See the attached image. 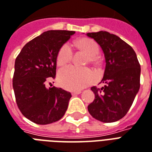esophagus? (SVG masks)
<instances>
[{
	"label": "esophagus",
	"instance_id": "esophagus-1",
	"mask_svg": "<svg viewBox=\"0 0 152 152\" xmlns=\"http://www.w3.org/2000/svg\"><path fill=\"white\" fill-rule=\"evenodd\" d=\"M81 93V91H72V96H76V95H79Z\"/></svg>",
	"mask_w": 152,
	"mask_h": 152
}]
</instances>
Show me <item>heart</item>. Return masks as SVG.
I'll use <instances>...</instances> for the list:
<instances>
[{"label": "heart", "mask_w": 152, "mask_h": 152, "mask_svg": "<svg viewBox=\"0 0 152 152\" xmlns=\"http://www.w3.org/2000/svg\"><path fill=\"white\" fill-rule=\"evenodd\" d=\"M79 48L84 50L89 56L91 62H96V56L99 53V45L95 40L84 38L77 41ZM72 48L68 43L64 44L59 49L56 56V64L58 66H64L72 60ZM96 78L94 72L88 68H79L69 65L61 68L58 73V81L61 86L68 90H80L91 84Z\"/></svg>", "instance_id": "obj_1"}]
</instances>
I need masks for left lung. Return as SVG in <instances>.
Returning a JSON list of instances; mask_svg holds the SVG:
<instances>
[{"mask_svg": "<svg viewBox=\"0 0 152 152\" xmlns=\"http://www.w3.org/2000/svg\"><path fill=\"white\" fill-rule=\"evenodd\" d=\"M86 35L101 47L106 62L101 81L105 85L91 87L95 99L88 110L99 121L115 122L127 114L139 91L140 64L133 48L117 36L105 31Z\"/></svg>", "mask_w": 152, "mask_h": 152, "instance_id": "obj_1", "label": "left lung"}]
</instances>
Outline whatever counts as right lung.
I'll use <instances>...</instances> for the list:
<instances>
[{"label":"right lung","instance_id":"obj_1","mask_svg":"<svg viewBox=\"0 0 152 152\" xmlns=\"http://www.w3.org/2000/svg\"><path fill=\"white\" fill-rule=\"evenodd\" d=\"M74 31L49 30L23 47L15 61L12 79L16 101L24 116L37 124H48L63 117L72 97L61 88H47L55 78L56 56Z\"/></svg>","mask_w":152,"mask_h":152}]
</instances>
